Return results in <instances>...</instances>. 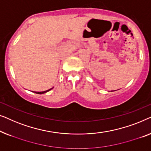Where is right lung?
<instances>
[{
	"mask_svg": "<svg viewBox=\"0 0 151 151\" xmlns=\"http://www.w3.org/2000/svg\"><path fill=\"white\" fill-rule=\"evenodd\" d=\"M52 88H50V89H49V90H48L44 91V92H35V93H36V94H44V93H46V92H48V91L51 90Z\"/></svg>",
	"mask_w": 151,
	"mask_h": 151,
	"instance_id": "right-lung-1",
	"label": "right lung"
}]
</instances>
